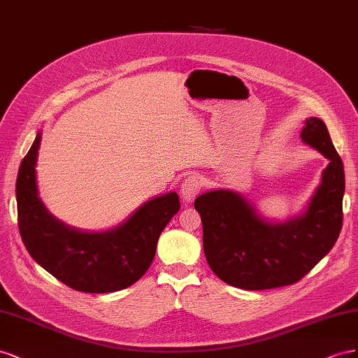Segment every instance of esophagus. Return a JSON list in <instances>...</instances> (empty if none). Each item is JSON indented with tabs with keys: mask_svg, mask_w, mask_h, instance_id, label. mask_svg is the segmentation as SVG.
<instances>
[{
	"mask_svg": "<svg viewBox=\"0 0 358 358\" xmlns=\"http://www.w3.org/2000/svg\"><path fill=\"white\" fill-rule=\"evenodd\" d=\"M201 190V180L196 176H190L187 177L181 185V199L182 202H192L198 196V193Z\"/></svg>",
	"mask_w": 358,
	"mask_h": 358,
	"instance_id": "obj_1",
	"label": "esophagus"
}]
</instances>
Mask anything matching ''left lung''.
Returning <instances> with one entry per match:
<instances>
[{"mask_svg":"<svg viewBox=\"0 0 358 358\" xmlns=\"http://www.w3.org/2000/svg\"><path fill=\"white\" fill-rule=\"evenodd\" d=\"M301 141L329 159L308 208L288 222L265 220L240 193L211 190L195 199L207 262L231 287L261 291L304 278L331 250L342 229L345 172L320 118H308Z\"/></svg>","mask_w":358,"mask_h":358,"instance_id":"obj_1","label":"left lung"}]
</instances>
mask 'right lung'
Returning a JSON list of instances; mask_svg holds the SVG:
<instances>
[{"instance_id": "add662e5", "label": "right lung", "mask_w": 358, "mask_h": 358, "mask_svg": "<svg viewBox=\"0 0 358 358\" xmlns=\"http://www.w3.org/2000/svg\"><path fill=\"white\" fill-rule=\"evenodd\" d=\"M37 134L16 180L17 224L28 253L59 282L76 291L103 294L124 289L145 274L162 231L180 210L176 192L141 206L120 227L105 232L70 228L48 211L38 196Z\"/></svg>"}]
</instances>
